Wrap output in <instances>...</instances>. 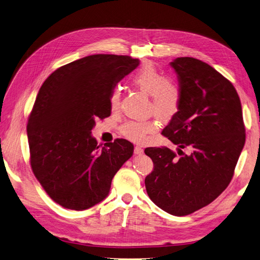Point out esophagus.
Masks as SVG:
<instances>
[{
  "label": "esophagus",
  "instance_id": "34e87169",
  "mask_svg": "<svg viewBox=\"0 0 260 260\" xmlns=\"http://www.w3.org/2000/svg\"><path fill=\"white\" fill-rule=\"evenodd\" d=\"M134 153L136 154V155H141V154L143 153V149H142V148H140V146H135Z\"/></svg>",
  "mask_w": 260,
  "mask_h": 260
}]
</instances>
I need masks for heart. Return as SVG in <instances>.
I'll use <instances>...</instances> for the list:
<instances>
[{"label": "heart", "mask_w": 260, "mask_h": 260, "mask_svg": "<svg viewBox=\"0 0 260 260\" xmlns=\"http://www.w3.org/2000/svg\"><path fill=\"white\" fill-rule=\"evenodd\" d=\"M131 84L143 93L150 95L149 112L162 122L172 121L183 104V90L175 81L166 78L165 74L152 63H144L129 77ZM121 91L114 88L109 94V106L117 110L120 106ZM158 129L156 119L144 121H127L121 126V133L128 140L143 143L149 135Z\"/></svg>", "instance_id": "b5f03b06"}]
</instances>
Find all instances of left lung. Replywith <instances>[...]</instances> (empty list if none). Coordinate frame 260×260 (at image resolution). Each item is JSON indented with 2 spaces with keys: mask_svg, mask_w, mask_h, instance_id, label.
<instances>
[{
  "mask_svg": "<svg viewBox=\"0 0 260 260\" xmlns=\"http://www.w3.org/2000/svg\"><path fill=\"white\" fill-rule=\"evenodd\" d=\"M183 90L179 114L162 135L178 146L148 148L154 170L145 177L154 204L173 216H187L216 200L230 185L245 142L238 93L208 63L192 57L170 62ZM189 147L190 154L182 149Z\"/></svg>",
  "mask_w": 260,
  "mask_h": 260,
  "instance_id": "obj_1",
  "label": "left lung"
}]
</instances>
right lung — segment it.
<instances>
[{
	"instance_id": "right-lung-1",
	"label": "right lung",
	"mask_w": 260,
	"mask_h": 260,
	"mask_svg": "<svg viewBox=\"0 0 260 260\" xmlns=\"http://www.w3.org/2000/svg\"><path fill=\"white\" fill-rule=\"evenodd\" d=\"M139 64L129 56L96 54L55 70L39 89L27 122L30 166L60 206L85 210L102 202L134 145L116 139L98 145L95 120L110 116L109 94Z\"/></svg>"
}]
</instances>
